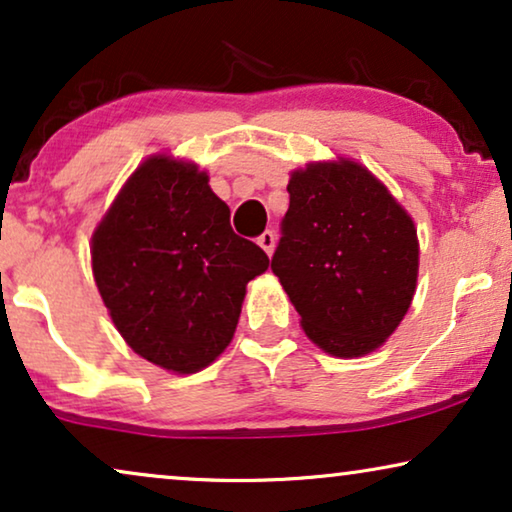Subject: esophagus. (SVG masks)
I'll list each match as a JSON object with an SVG mask.
<instances>
[{
  "mask_svg": "<svg viewBox=\"0 0 512 512\" xmlns=\"http://www.w3.org/2000/svg\"><path fill=\"white\" fill-rule=\"evenodd\" d=\"M275 242H277V237H275V233H272V230H265V233L258 237V244H261L263 251L268 256H272V251H275Z\"/></svg>",
  "mask_w": 512,
  "mask_h": 512,
  "instance_id": "esophagus-1",
  "label": "esophagus"
}]
</instances>
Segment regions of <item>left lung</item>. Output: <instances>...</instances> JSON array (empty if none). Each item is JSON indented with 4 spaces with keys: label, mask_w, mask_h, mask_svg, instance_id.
<instances>
[{
    "label": "left lung",
    "mask_w": 512,
    "mask_h": 512,
    "mask_svg": "<svg viewBox=\"0 0 512 512\" xmlns=\"http://www.w3.org/2000/svg\"><path fill=\"white\" fill-rule=\"evenodd\" d=\"M272 272L307 338L354 359L396 331L415 296L419 244L410 214L354 160L291 174Z\"/></svg>",
    "instance_id": "8db88e82"
}]
</instances>
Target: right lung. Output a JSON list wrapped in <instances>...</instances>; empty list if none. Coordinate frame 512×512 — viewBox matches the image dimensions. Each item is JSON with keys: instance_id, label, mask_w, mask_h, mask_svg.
Returning <instances> with one entry per match:
<instances>
[{"instance_id": "1", "label": "right lung", "mask_w": 512, "mask_h": 512, "mask_svg": "<svg viewBox=\"0 0 512 512\" xmlns=\"http://www.w3.org/2000/svg\"><path fill=\"white\" fill-rule=\"evenodd\" d=\"M90 254L123 340L179 375L198 373L228 347L247 284L270 265L258 244L235 235L207 172L170 156L144 160L125 181Z\"/></svg>"}]
</instances>
